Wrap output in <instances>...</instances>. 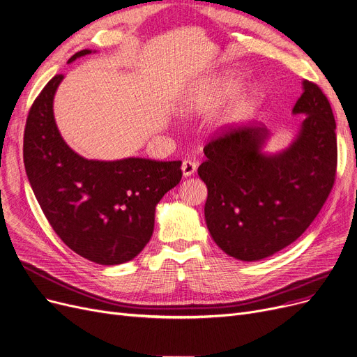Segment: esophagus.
<instances>
[{"instance_id": "obj_1", "label": "esophagus", "mask_w": 357, "mask_h": 357, "mask_svg": "<svg viewBox=\"0 0 357 357\" xmlns=\"http://www.w3.org/2000/svg\"><path fill=\"white\" fill-rule=\"evenodd\" d=\"M197 161L195 160H185L183 161L181 164V173H183V177H190L195 174L196 169H197Z\"/></svg>"}]
</instances>
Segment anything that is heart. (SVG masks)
Masks as SVG:
<instances>
[{"mask_svg": "<svg viewBox=\"0 0 357 357\" xmlns=\"http://www.w3.org/2000/svg\"><path fill=\"white\" fill-rule=\"evenodd\" d=\"M241 86V80L234 76V75H225L222 77H219L213 85H212V91L206 95V102L208 103H218L226 98L232 96ZM261 93L258 89L252 88L248 89L245 93H242L238 99L236 103V112L238 114H248L252 111L258 102H259Z\"/></svg>", "mask_w": 357, "mask_h": 357, "instance_id": "b5f03b06", "label": "heart"}]
</instances>
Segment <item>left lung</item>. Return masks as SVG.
Listing matches in <instances>:
<instances>
[{
	"instance_id": "1",
	"label": "left lung",
	"mask_w": 357,
	"mask_h": 357,
	"mask_svg": "<svg viewBox=\"0 0 357 357\" xmlns=\"http://www.w3.org/2000/svg\"><path fill=\"white\" fill-rule=\"evenodd\" d=\"M292 114H304L294 139L265 150L271 132L245 125L204 146L199 177L207 185L204 219L229 257L254 262L297 241L316 219L336 177V122L326 95L303 80Z\"/></svg>"
}]
</instances>
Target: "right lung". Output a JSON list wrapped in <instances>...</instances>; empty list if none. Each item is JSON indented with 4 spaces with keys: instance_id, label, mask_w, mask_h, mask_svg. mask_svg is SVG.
<instances>
[{
    "instance_id": "add662e5",
    "label": "right lung",
    "mask_w": 357,
    "mask_h": 357,
    "mask_svg": "<svg viewBox=\"0 0 357 357\" xmlns=\"http://www.w3.org/2000/svg\"><path fill=\"white\" fill-rule=\"evenodd\" d=\"M80 50L69 63L86 56ZM56 75L40 92L24 131V167L34 196L59 238L99 265L134 259L150 242L155 207L181 180V161L128 157L88 160L60 135L53 112Z\"/></svg>"
}]
</instances>
